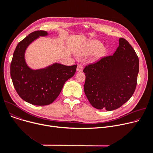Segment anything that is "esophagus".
<instances>
[{
	"instance_id": "34e87169",
	"label": "esophagus",
	"mask_w": 153,
	"mask_h": 153,
	"mask_svg": "<svg viewBox=\"0 0 153 153\" xmlns=\"http://www.w3.org/2000/svg\"><path fill=\"white\" fill-rule=\"evenodd\" d=\"M83 68L84 67L82 65H81V64H78L77 68V71L78 72H81L83 71Z\"/></svg>"
}]
</instances>
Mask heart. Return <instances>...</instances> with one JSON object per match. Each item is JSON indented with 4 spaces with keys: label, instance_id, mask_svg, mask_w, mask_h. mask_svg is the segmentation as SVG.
<instances>
[{
    "label": "heart",
    "instance_id": "obj_1",
    "mask_svg": "<svg viewBox=\"0 0 153 153\" xmlns=\"http://www.w3.org/2000/svg\"><path fill=\"white\" fill-rule=\"evenodd\" d=\"M105 50L103 48V44L97 39H92L87 42L84 47V53L87 55L96 54L97 56H101Z\"/></svg>",
    "mask_w": 153,
    "mask_h": 153
}]
</instances>
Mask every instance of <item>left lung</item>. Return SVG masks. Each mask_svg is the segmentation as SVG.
<instances>
[{"instance_id":"1","label":"left lung","mask_w":153,"mask_h":153,"mask_svg":"<svg viewBox=\"0 0 153 153\" xmlns=\"http://www.w3.org/2000/svg\"><path fill=\"white\" fill-rule=\"evenodd\" d=\"M86 97L95 108L111 111L121 107L133 95L137 84L139 59L124 38L113 55L102 58L84 69Z\"/></svg>"}]
</instances>
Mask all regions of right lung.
Masks as SVG:
<instances>
[{
    "instance_id": "obj_1",
    "label": "right lung",
    "mask_w": 153,
    "mask_h": 153,
    "mask_svg": "<svg viewBox=\"0 0 153 153\" xmlns=\"http://www.w3.org/2000/svg\"><path fill=\"white\" fill-rule=\"evenodd\" d=\"M47 35L46 31H35L22 40L15 48L10 64V76L16 91L23 100L35 105L53 103L77 68V64L69 66L58 62L39 69L28 66L25 58L27 48L39 36Z\"/></svg>"
}]
</instances>
